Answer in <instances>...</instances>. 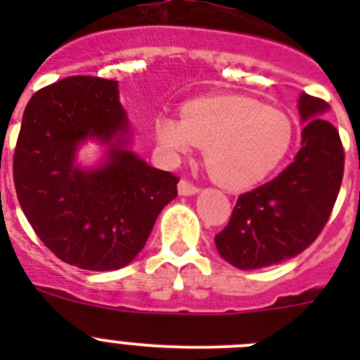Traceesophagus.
Wrapping results in <instances>:
<instances>
[{
	"label": "esophagus",
	"instance_id": "obj_1",
	"mask_svg": "<svg viewBox=\"0 0 360 360\" xmlns=\"http://www.w3.org/2000/svg\"><path fill=\"white\" fill-rule=\"evenodd\" d=\"M198 187L195 186V184L187 182V180H180V184H178V193L182 196H193L198 193Z\"/></svg>",
	"mask_w": 360,
	"mask_h": 360
}]
</instances>
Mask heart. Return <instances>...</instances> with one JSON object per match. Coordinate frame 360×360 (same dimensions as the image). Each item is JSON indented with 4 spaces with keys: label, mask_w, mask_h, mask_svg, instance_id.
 Returning a JSON list of instances; mask_svg holds the SVG:
<instances>
[{
    "label": "heart",
    "mask_w": 360,
    "mask_h": 360,
    "mask_svg": "<svg viewBox=\"0 0 360 360\" xmlns=\"http://www.w3.org/2000/svg\"><path fill=\"white\" fill-rule=\"evenodd\" d=\"M182 115L157 119L158 144L169 155L205 148L209 174L229 189L263 180L285 158L294 139L285 113L240 95L196 98L184 106Z\"/></svg>",
    "instance_id": "1"
}]
</instances>
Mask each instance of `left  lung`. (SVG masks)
<instances>
[{
    "label": "left lung",
    "mask_w": 360,
    "mask_h": 360,
    "mask_svg": "<svg viewBox=\"0 0 360 360\" xmlns=\"http://www.w3.org/2000/svg\"><path fill=\"white\" fill-rule=\"evenodd\" d=\"M297 108L304 128L294 162L241 195L227 227L214 236L219 256L236 269H263L303 252L324 229L339 195L345 149L339 131L323 119L328 103L301 94Z\"/></svg>",
    "instance_id": "obj_1"
}]
</instances>
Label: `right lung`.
Returning a JSON list of instances; mask_svg holds the SVG:
<instances>
[{
    "label": "right lung",
    "mask_w": 360,
    "mask_h": 360,
    "mask_svg": "<svg viewBox=\"0 0 360 360\" xmlns=\"http://www.w3.org/2000/svg\"><path fill=\"white\" fill-rule=\"evenodd\" d=\"M119 82L61 79L32 95L14 151L19 205L59 259L84 270H117L144 249L180 178L129 151ZM86 140L107 146L103 162H77Z\"/></svg>",
    "instance_id": "add662e5"
}]
</instances>
